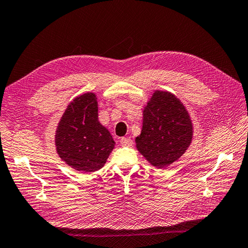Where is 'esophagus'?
I'll return each mask as SVG.
<instances>
[{"mask_svg": "<svg viewBox=\"0 0 248 248\" xmlns=\"http://www.w3.org/2000/svg\"><path fill=\"white\" fill-rule=\"evenodd\" d=\"M120 143L122 144L123 147H130V146H133V140L130 138L123 137V138L120 139Z\"/></svg>", "mask_w": 248, "mask_h": 248, "instance_id": "esophagus-1", "label": "esophagus"}]
</instances>
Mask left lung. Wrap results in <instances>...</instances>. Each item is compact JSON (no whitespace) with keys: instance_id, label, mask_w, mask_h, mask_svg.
Returning <instances> with one entry per match:
<instances>
[{"instance_id":"left-lung-1","label":"left lung","mask_w":248,"mask_h":248,"mask_svg":"<svg viewBox=\"0 0 248 248\" xmlns=\"http://www.w3.org/2000/svg\"><path fill=\"white\" fill-rule=\"evenodd\" d=\"M192 136V122L182 102L168 92H154L143 110L138 151L151 165L165 168L186 152Z\"/></svg>"}]
</instances>
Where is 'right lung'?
Instances as JSON below:
<instances>
[{
  "mask_svg": "<svg viewBox=\"0 0 248 248\" xmlns=\"http://www.w3.org/2000/svg\"><path fill=\"white\" fill-rule=\"evenodd\" d=\"M55 143L59 157L73 170L93 172L105 165L115 142L98 121L94 93H86L70 102L58 123Z\"/></svg>",
  "mask_w": 248,
  "mask_h": 248,
  "instance_id": "add662e5",
  "label": "right lung"
}]
</instances>
